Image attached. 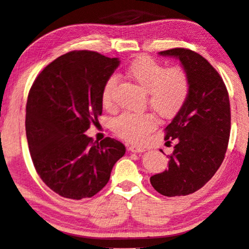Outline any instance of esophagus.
Masks as SVG:
<instances>
[{
    "label": "esophagus",
    "mask_w": 249,
    "mask_h": 249,
    "mask_svg": "<svg viewBox=\"0 0 249 249\" xmlns=\"http://www.w3.org/2000/svg\"><path fill=\"white\" fill-rule=\"evenodd\" d=\"M128 151L131 152V153H143L145 149L142 148V147H137V146L132 145V146H129V147H128Z\"/></svg>",
    "instance_id": "esophagus-1"
}]
</instances>
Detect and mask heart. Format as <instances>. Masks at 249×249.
I'll use <instances>...</instances> for the list:
<instances>
[{"label":"heart","instance_id":"obj_1","mask_svg":"<svg viewBox=\"0 0 249 249\" xmlns=\"http://www.w3.org/2000/svg\"><path fill=\"white\" fill-rule=\"evenodd\" d=\"M128 77L147 92L149 106L163 118L174 117L184 107L191 92V81L186 71L179 66H166L149 57H140L127 69ZM115 86L110 77L104 85L102 98L108 105ZM156 126V120L149 113H126L114 122V132L132 143H141Z\"/></svg>","mask_w":249,"mask_h":249}]
</instances>
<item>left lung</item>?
<instances>
[{
	"mask_svg": "<svg viewBox=\"0 0 249 249\" xmlns=\"http://www.w3.org/2000/svg\"><path fill=\"white\" fill-rule=\"evenodd\" d=\"M159 54L179 60L191 92L165 128V140L176 141L168 169L149 180L161 195L185 196L202 188L223 163L231 133L230 96L222 77L202 55L180 47Z\"/></svg>",
	"mask_w": 249,
	"mask_h": 249,
	"instance_id": "obj_1",
	"label": "left lung"
}]
</instances>
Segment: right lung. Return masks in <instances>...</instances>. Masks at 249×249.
<instances>
[{"label": "right lung", "instance_id": "add662e5", "mask_svg": "<svg viewBox=\"0 0 249 249\" xmlns=\"http://www.w3.org/2000/svg\"><path fill=\"white\" fill-rule=\"evenodd\" d=\"M120 62L74 51L47 65L30 89L25 129L31 157L41 179L65 198L97 194L125 154L121 142L106 137L93 143L84 134L98 122L104 85Z\"/></svg>", "mask_w": 249, "mask_h": 249}]
</instances>
